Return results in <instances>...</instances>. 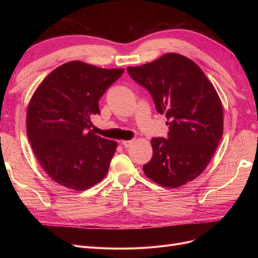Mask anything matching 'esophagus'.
<instances>
[{"instance_id": "obj_1", "label": "esophagus", "mask_w": 258, "mask_h": 258, "mask_svg": "<svg viewBox=\"0 0 258 258\" xmlns=\"http://www.w3.org/2000/svg\"><path fill=\"white\" fill-rule=\"evenodd\" d=\"M132 143H134V141H132V140H126V141H121V145L123 146V147H129Z\"/></svg>"}]
</instances>
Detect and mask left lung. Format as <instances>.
<instances>
[{
    "label": "left lung",
    "mask_w": 258,
    "mask_h": 258,
    "mask_svg": "<svg viewBox=\"0 0 258 258\" xmlns=\"http://www.w3.org/2000/svg\"><path fill=\"white\" fill-rule=\"evenodd\" d=\"M127 71L168 119V139H152L145 175L168 188L191 182L204 172L223 136V105L214 86L192 60L175 52Z\"/></svg>",
    "instance_id": "8db88e82"
}]
</instances>
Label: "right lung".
<instances>
[{"label": "right lung", "mask_w": 258, "mask_h": 258, "mask_svg": "<svg viewBox=\"0 0 258 258\" xmlns=\"http://www.w3.org/2000/svg\"><path fill=\"white\" fill-rule=\"evenodd\" d=\"M123 71L70 61L38 85L28 106L27 135L53 182L79 191L106 175L117 142L97 136L90 119L100 114V98Z\"/></svg>", "instance_id": "add662e5"}]
</instances>
